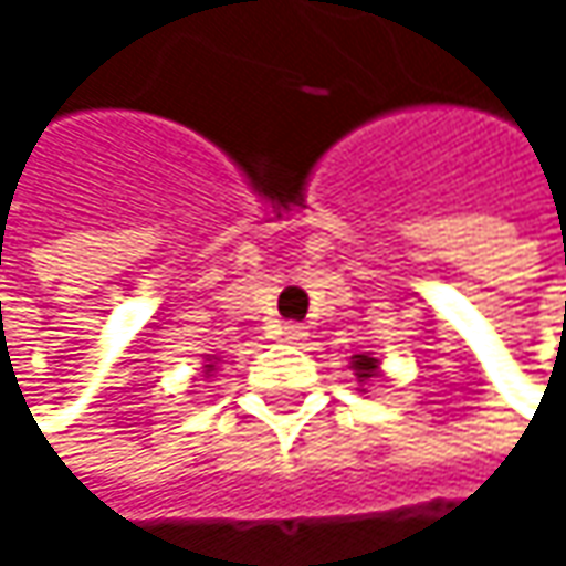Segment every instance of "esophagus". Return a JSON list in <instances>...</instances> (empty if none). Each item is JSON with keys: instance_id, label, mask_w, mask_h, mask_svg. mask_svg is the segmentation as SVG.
I'll return each instance as SVG.
<instances>
[{"instance_id": "esophagus-1", "label": "esophagus", "mask_w": 566, "mask_h": 566, "mask_svg": "<svg viewBox=\"0 0 566 566\" xmlns=\"http://www.w3.org/2000/svg\"><path fill=\"white\" fill-rule=\"evenodd\" d=\"M282 337L287 340V344H304V340H307V327L291 321V324H284L282 327Z\"/></svg>"}]
</instances>
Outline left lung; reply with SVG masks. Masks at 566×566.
<instances>
[{
	"instance_id": "1",
	"label": "left lung",
	"mask_w": 566,
	"mask_h": 566,
	"mask_svg": "<svg viewBox=\"0 0 566 566\" xmlns=\"http://www.w3.org/2000/svg\"><path fill=\"white\" fill-rule=\"evenodd\" d=\"M350 367H354V374H357V380H360V384H367V380H374V377L380 374V360H377V357H370V354H357V357H350Z\"/></svg>"
}]
</instances>
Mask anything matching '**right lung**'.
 I'll return each instance as SVG.
<instances>
[{"mask_svg": "<svg viewBox=\"0 0 566 566\" xmlns=\"http://www.w3.org/2000/svg\"><path fill=\"white\" fill-rule=\"evenodd\" d=\"M212 367H216V364H206V374H212Z\"/></svg>", "mask_w": 566, "mask_h": 566, "instance_id": "right-lung-1", "label": "right lung"}]
</instances>
